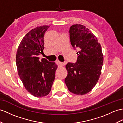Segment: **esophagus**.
Returning <instances> with one entry per match:
<instances>
[{"mask_svg": "<svg viewBox=\"0 0 123 123\" xmlns=\"http://www.w3.org/2000/svg\"><path fill=\"white\" fill-rule=\"evenodd\" d=\"M56 63H57V64L59 65V66H64V65H65V64H66L65 62H61L59 61H57Z\"/></svg>", "mask_w": 123, "mask_h": 123, "instance_id": "esophagus-1", "label": "esophagus"}]
</instances>
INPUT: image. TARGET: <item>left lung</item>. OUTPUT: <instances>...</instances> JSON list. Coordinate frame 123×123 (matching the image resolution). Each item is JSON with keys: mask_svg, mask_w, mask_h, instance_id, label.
<instances>
[{"mask_svg": "<svg viewBox=\"0 0 123 123\" xmlns=\"http://www.w3.org/2000/svg\"><path fill=\"white\" fill-rule=\"evenodd\" d=\"M71 45L78 48L75 63L69 62L64 81L70 92L83 95L92 89L98 82L103 64V54L97 38L85 26L75 24L69 30Z\"/></svg>", "mask_w": 123, "mask_h": 123, "instance_id": "1", "label": "left lung"}]
</instances>
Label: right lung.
I'll return each instance as SVG.
<instances>
[{
  "label": "right lung",
  "mask_w": 123,
  "mask_h": 123,
  "mask_svg": "<svg viewBox=\"0 0 123 123\" xmlns=\"http://www.w3.org/2000/svg\"><path fill=\"white\" fill-rule=\"evenodd\" d=\"M49 26H42L31 30L25 35L18 46L16 62L18 75L25 89L31 95L37 97L50 92L55 78L57 66L46 59L39 60L43 54L44 36Z\"/></svg>",
  "instance_id": "1"
}]
</instances>
